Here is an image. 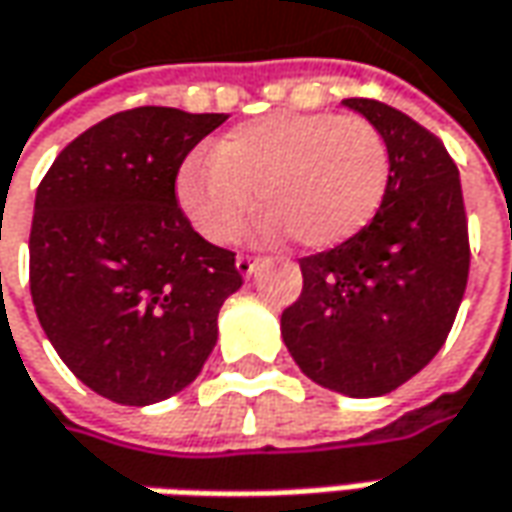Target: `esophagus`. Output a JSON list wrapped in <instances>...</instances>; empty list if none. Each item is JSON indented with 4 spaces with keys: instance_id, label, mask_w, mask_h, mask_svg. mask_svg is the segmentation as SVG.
<instances>
[{
    "instance_id": "obj_1",
    "label": "esophagus",
    "mask_w": 512,
    "mask_h": 512,
    "mask_svg": "<svg viewBox=\"0 0 512 512\" xmlns=\"http://www.w3.org/2000/svg\"><path fill=\"white\" fill-rule=\"evenodd\" d=\"M265 265V259H253V256H239L236 259V270H239V276H253L256 273V267Z\"/></svg>"
}]
</instances>
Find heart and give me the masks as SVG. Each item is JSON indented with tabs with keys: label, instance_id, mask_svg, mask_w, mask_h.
<instances>
[{
	"label": "heart",
	"instance_id": "obj_1",
	"mask_svg": "<svg viewBox=\"0 0 512 512\" xmlns=\"http://www.w3.org/2000/svg\"><path fill=\"white\" fill-rule=\"evenodd\" d=\"M387 179V142L362 116L273 113L227 130L210 159H190L176 199L207 242L227 245L259 193L267 233L287 230L299 247L327 250L370 225Z\"/></svg>",
	"mask_w": 512,
	"mask_h": 512
}]
</instances>
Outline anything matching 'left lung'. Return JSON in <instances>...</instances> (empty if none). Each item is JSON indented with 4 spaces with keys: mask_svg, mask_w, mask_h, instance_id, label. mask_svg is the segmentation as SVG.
Returning <instances> with one entry per match:
<instances>
[{
    "mask_svg": "<svg viewBox=\"0 0 512 512\" xmlns=\"http://www.w3.org/2000/svg\"><path fill=\"white\" fill-rule=\"evenodd\" d=\"M342 105L384 136L387 193L356 236L299 262L305 285L282 339L310 382L373 399L442 350L467 287V216L459 168L430 130L376 99Z\"/></svg>",
    "mask_w": 512,
    "mask_h": 512,
    "instance_id": "obj_1",
    "label": "left lung"
}]
</instances>
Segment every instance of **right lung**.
Instances as JSON below:
<instances>
[{"mask_svg":"<svg viewBox=\"0 0 512 512\" xmlns=\"http://www.w3.org/2000/svg\"><path fill=\"white\" fill-rule=\"evenodd\" d=\"M225 113L133 108L76 136L36 190L30 296L70 373L116 404L185 390L242 287L236 253L205 242L176 202L185 156Z\"/></svg>","mask_w":512,"mask_h":512,"instance_id":"right-lung-1","label":"right lung"}]
</instances>
